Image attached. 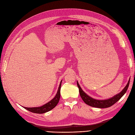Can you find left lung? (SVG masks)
<instances>
[{"mask_svg":"<svg viewBox=\"0 0 135 135\" xmlns=\"http://www.w3.org/2000/svg\"><path fill=\"white\" fill-rule=\"evenodd\" d=\"M129 81H130V79H129L127 85L123 88V90L120 93L116 94V95H115L111 98L105 99V100H98V99H93L91 97H89L86 93L84 92V91L81 88L80 86H79L78 82H77V83L78 87L79 88V94H80V96L82 99H83V101L84 102V103L88 104V105L93 107L103 108H107V107H111V106L113 105V104L116 103L118 101H119V99H120V98L124 95V94L126 92L127 90L129 84Z\"/></svg>","mask_w":135,"mask_h":135,"instance_id":"8db88e82","label":"left lung"}]
</instances>
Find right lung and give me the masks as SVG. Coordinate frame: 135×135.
I'll return each mask as SVG.
<instances>
[{"label": "right lung", "instance_id": "obj_1", "mask_svg": "<svg viewBox=\"0 0 135 135\" xmlns=\"http://www.w3.org/2000/svg\"><path fill=\"white\" fill-rule=\"evenodd\" d=\"M61 83L59 84V86L58 88V90L57 91V93L56 94V96L53 98L51 101H50L49 102L47 103L46 104H44L41 107H24L25 109H27L29 111L32 112L33 113H44L47 112H48L51 111V109L54 108L55 107L57 106L58 104L60 97H61V93H60V90H61Z\"/></svg>", "mask_w": 135, "mask_h": 135}]
</instances>
